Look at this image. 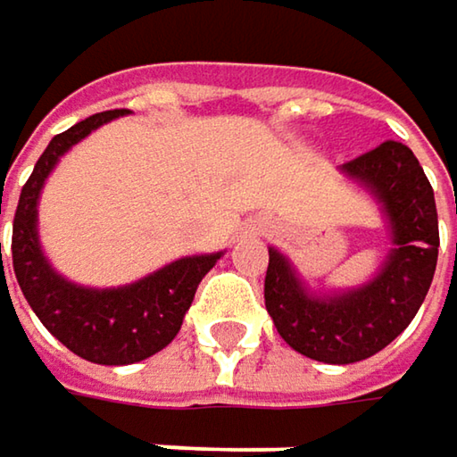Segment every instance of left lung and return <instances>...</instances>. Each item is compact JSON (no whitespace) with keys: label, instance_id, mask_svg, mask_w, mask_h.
Here are the masks:
<instances>
[{"label":"left lung","instance_id":"1","mask_svg":"<svg viewBox=\"0 0 457 457\" xmlns=\"http://www.w3.org/2000/svg\"><path fill=\"white\" fill-rule=\"evenodd\" d=\"M340 170L382 204L395 245L385 267L361 287L321 295L270 248L264 279V303L279 337L321 363H355L387 348L421 309L439 248L435 190L408 145L385 141Z\"/></svg>","mask_w":457,"mask_h":457}]
</instances>
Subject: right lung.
I'll return each instance as SVG.
<instances>
[{"label":"right lung","mask_w":457,"mask_h":457,"mask_svg":"<svg viewBox=\"0 0 457 457\" xmlns=\"http://www.w3.org/2000/svg\"><path fill=\"white\" fill-rule=\"evenodd\" d=\"M120 114L125 109L91 114L49 141L22 186L12 222V270L28 306L64 348L102 366L136 363L167 348L183 327L198 282L222 256H186L133 285L106 290L80 287L52 270L36 229L41 187L64 151Z\"/></svg>","instance_id":"right-lung-1"}]
</instances>
